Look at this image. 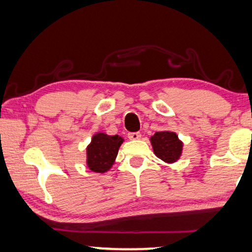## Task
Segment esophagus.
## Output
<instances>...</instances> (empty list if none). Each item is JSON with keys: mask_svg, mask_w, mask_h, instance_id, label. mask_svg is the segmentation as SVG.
I'll list each match as a JSON object with an SVG mask.
<instances>
[{"mask_svg": "<svg viewBox=\"0 0 252 252\" xmlns=\"http://www.w3.org/2000/svg\"><path fill=\"white\" fill-rule=\"evenodd\" d=\"M141 138V134L139 132H134V133H129L128 134V139L129 140H139Z\"/></svg>", "mask_w": 252, "mask_h": 252, "instance_id": "1", "label": "esophagus"}]
</instances>
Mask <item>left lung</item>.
<instances>
[{"instance_id":"obj_1","label":"left lung","mask_w":252,"mask_h":252,"mask_svg":"<svg viewBox=\"0 0 252 252\" xmlns=\"http://www.w3.org/2000/svg\"><path fill=\"white\" fill-rule=\"evenodd\" d=\"M150 143L154 154L163 162L172 164L181 158L184 143L179 140L175 132L171 130L156 132L154 135L150 136Z\"/></svg>"}]
</instances>
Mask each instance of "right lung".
<instances>
[{"instance_id":"add662e5","label":"right lung","mask_w":252,"mask_h":252,"mask_svg":"<svg viewBox=\"0 0 252 252\" xmlns=\"http://www.w3.org/2000/svg\"><path fill=\"white\" fill-rule=\"evenodd\" d=\"M124 138L119 135H107L104 132L94 134L91 142L87 146V166L96 174H105L112 168L118 155Z\"/></svg>"}]
</instances>
